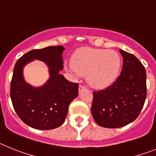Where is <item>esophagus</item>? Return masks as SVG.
I'll list each match as a JSON object with an SVG mask.
<instances>
[{"label":"esophagus","instance_id":"esophagus-1","mask_svg":"<svg viewBox=\"0 0 156 156\" xmlns=\"http://www.w3.org/2000/svg\"><path fill=\"white\" fill-rule=\"evenodd\" d=\"M83 89H86V87L83 86V85H80V87H79V91L80 92L81 90H83Z\"/></svg>","mask_w":156,"mask_h":156}]
</instances>
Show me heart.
Here are the masks:
<instances>
[{
	"label": "heart",
	"instance_id": "obj_1",
	"mask_svg": "<svg viewBox=\"0 0 156 156\" xmlns=\"http://www.w3.org/2000/svg\"><path fill=\"white\" fill-rule=\"evenodd\" d=\"M121 66L120 55L115 51L82 48L74 53L73 62L66 68L77 76L87 74V82L93 87L105 88L116 80Z\"/></svg>",
	"mask_w": 156,
	"mask_h": 156
}]
</instances>
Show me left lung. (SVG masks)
I'll return each instance as SVG.
<instances>
[{"instance_id": "8db88e82", "label": "left lung", "mask_w": 156, "mask_h": 156, "mask_svg": "<svg viewBox=\"0 0 156 156\" xmlns=\"http://www.w3.org/2000/svg\"><path fill=\"white\" fill-rule=\"evenodd\" d=\"M123 58L120 75L104 90L94 91L91 113L99 126L122 127L140 114L146 99V71L133 55L119 50Z\"/></svg>"}]
</instances>
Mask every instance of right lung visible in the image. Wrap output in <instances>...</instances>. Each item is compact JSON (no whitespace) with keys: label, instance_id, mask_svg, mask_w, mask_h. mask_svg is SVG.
I'll return each instance as SVG.
<instances>
[{"label":"right lung","instance_id":"add662e5","mask_svg":"<svg viewBox=\"0 0 156 156\" xmlns=\"http://www.w3.org/2000/svg\"><path fill=\"white\" fill-rule=\"evenodd\" d=\"M62 46H50L25 54L16 62L11 82L10 95L18 116L37 129H52L61 126L69 105L78 95L79 84L72 83L59 72L63 69ZM34 60L47 65L49 79L43 86L33 87L24 80L25 65Z\"/></svg>","mask_w":156,"mask_h":156}]
</instances>
